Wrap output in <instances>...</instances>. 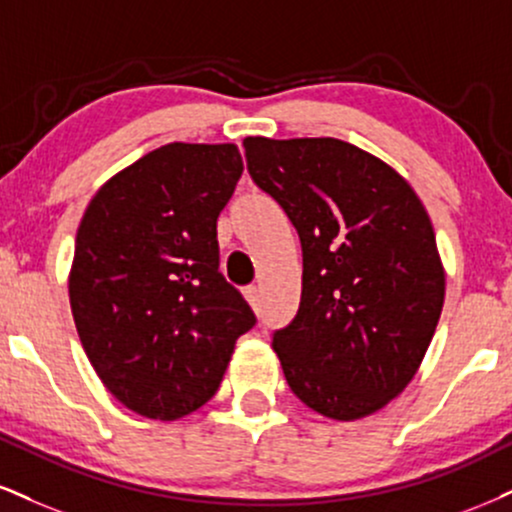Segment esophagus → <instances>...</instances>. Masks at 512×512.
Listing matches in <instances>:
<instances>
[{"instance_id":"1","label":"esophagus","mask_w":512,"mask_h":512,"mask_svg":"<svg viewBox=\"0 0 512 512\" xmlns=\"http://www.w3.org/2000/svg\"><path fill=\"white\" fill-rule=\"evenodd\" d=\"M245 298H248V303H250L252 310L260 312V288L248 286V288H245Z\"/></svg>"}]
</instances>
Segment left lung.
I'll list each match as a JSON object with an SVG mask.
<instances>
[{
	"label": "left lung",
	"mask_w": 512,
	"mask_h": 512,
	"mask_svg": "<svg viewBox=\"0 0 512 512\" xmlns=\"http://www.w3.org/2000/svg\"><path fill=\"white\" fill-rule=\"evenodd\" d=\"M252 181L303 245L298 315L274 331L288 386L331 420L384 408L415 377L446 276L432 221L398 171L336 138H245Z\"/></svg>",
	"instance_id": "left-lung-1"
}]
</instances>
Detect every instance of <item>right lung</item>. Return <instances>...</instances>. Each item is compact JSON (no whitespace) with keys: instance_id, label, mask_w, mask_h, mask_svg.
<instances>
[{"instance_id":"right-lung-1","label":"right lung","mask_w":512,"mask_h":512,"mask_svg":"<svg viewBox=\"0 0 512 512\" xmlns=\"http://www.w3.org/2000/svg\"><path fill=\"white\" fill-rule=\"evenodd\" d=\"M236 145L169 143L97 190L80 219L69 298L97 377L128 410L178 420L219 389L255 312L219 272Z\"/></svg>"}]
</instances>
